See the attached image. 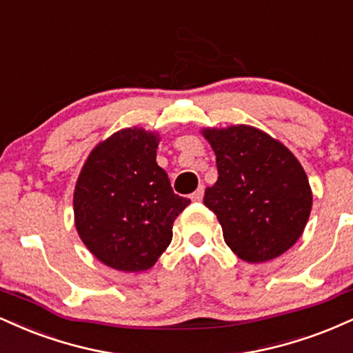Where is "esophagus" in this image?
I'll list each match as a JSON object with an SVG mask.
<instances>
[{"mask_svg": "<svg viewBox=\"0 0 353 353\" xmlns=\"http://www.w3.org/2000/svg\"><path fill=\"white\" fill-rule=\"evenodd\" d=\"M202 197H203V185H201V188H199L192 195H190V199H192L194 202H201Z\"/></svg>", "mask_w": 353, "mask_h": 353, "instance_id": "34e87169", "label": "esophagus"}]
</instances>
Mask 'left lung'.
I'll return each mask as SVG.
<instances>
[{"label": "left lung", "instance_id": "1", "mask_svg": "<svg viewBox=\"0 0 353 353\" xmlns=\"http://www.w3.org/2000/svg\"><path fill=\"white\" fill-rule=\"evenodd\" d=\"M217 156L219 179L203 203L225 243L248 263L278 258L303 235L312 190L303 165L278 139L248 125L202 130Z\"/></svg>", "mask_w": 353, "mask_h": 353}]
</instances>
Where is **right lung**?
Instances as JSON below:
<instances>
[{"label": "right lung", "mask_w": 353, "mask_h": 353, "mask_svg": "<svg viewBox=\"0 0 353 353\" xmlns=\"http://www.w3.org/2000/svg\"><path fill=\"white\" fill-rule=\"evenodd\" d=\"M159 134L125 128L93 148L75 184L79 236L103 265L150 270L172 240V223L190 201L174 194L156 163Z\"/></svg>", "instance_id": "add662e5"}]
</instances>
